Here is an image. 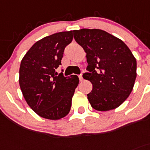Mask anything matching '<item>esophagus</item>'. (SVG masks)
<instances>
[{"label":"esophagus","instance_id":"esophagus-1","mask_svg":"<svg viewBox=\"0 0 150 150\" xmlns=\"http://www.w3.org/2000/svg\"><path fill=\"white\" fill-rule=\"evenodd\" d=\"M79 79H80V81H82L83 80V75H82V74H81V75H79Z\"/></svg>","mask_w":150,"mask_h":150}]
</instances>
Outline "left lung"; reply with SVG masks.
Returning <instances> with one entry per match:
<instances>
[{"mask_svg": "<svg viewBox=\"0 0 150 150\" xmlns=\"http://www.w3.org/2000/svg\"><path fill=\"white\" fill-rule=\"evenodd\" d=\"M73 35L86 53L88 72L83 77L92 83L87 94L91 106L98 111L117 108L129 97L136 78L132 52L122 40L101 29L73 30Z\"/></svg>", "mask_w": 150, "mask_h": 150, "instance_id": "left-lung-1", "label": "left lung"}]
</instances>
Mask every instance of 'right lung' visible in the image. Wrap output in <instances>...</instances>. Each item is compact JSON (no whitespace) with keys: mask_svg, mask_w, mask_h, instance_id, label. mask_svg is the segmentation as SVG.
I'll use <instances>...</instances> for the list:
<instances>
[{"mask_svg":"<svg viewBox=\"0 0 150 150\" xmlns=\"http://www.w3.org/2000/svg\"><path fill=\"white\" fill-rule=\"evenodd\" d=\"M72 39V31L43 38L33 44L21 63L19 83L23 97L31 109L44 118L61 119L70 111L79 78L65 77L63 72L58 75L56 69L61 65L65 47Z\"/></svg>","mask_w":150,"mask_h":150,"instance_id":"1","label":"right lung"}]
</instances>
